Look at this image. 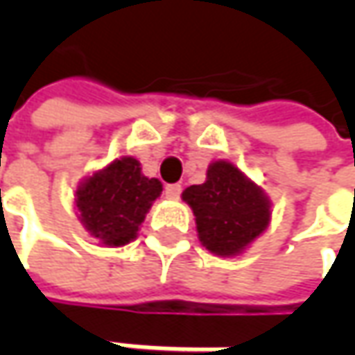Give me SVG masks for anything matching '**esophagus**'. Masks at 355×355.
Returning a JSON list of instances; mask_svg holds the SVG:
<instances>
[{"instance_id":"1","label":"esophagus","mask_w":355,"mask_h":355,"mask_svg":"<svg viewBox=\"0 0 355 355\" xmlns=\"http://www.w3.org/2000/svg\"><path fill=\"white\" fill-rule=\"evenodd\" d=\"M182 193V185L180 184H170L166 185V198L168 199H178Z\"/></svg>"}]
</instances>
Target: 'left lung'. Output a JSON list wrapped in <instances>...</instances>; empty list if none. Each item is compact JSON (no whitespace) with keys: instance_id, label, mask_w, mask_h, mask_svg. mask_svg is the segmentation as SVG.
Listing matches in <instances>:
<instances>
[{"instance_id":"1","label":"left lung","mask_w":355,"mask_h":355,"mask_svg":"<svg viewBox=\"0 0 355 355\" xmlns=\"http://www.w3.org/2000/svg\"><path fill=\"white\" fill-rule=\"evenodd\" d=\"M182 199L196 215L201 245L213 254L235 257L270 223V199L235 164L215 159L207 178L189 185Z\"/></svg>"}]
</instances>
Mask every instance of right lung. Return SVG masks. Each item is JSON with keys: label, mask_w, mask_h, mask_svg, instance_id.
<instances>
[{"label": "right lung", "mask_w": 355, "mask_h": 355, "mask_svg": "<svg viewBox=\"0 0 355 355\" xmlns=\"http://www.w3.org/2000/svg\"><path fill=\"white\" fill-rule=\"evenodd\" d=\"M159 193V180L146 178L136 157L122 156L78 184L75 205L90 237L104 247H124L138 237Z\"/></svg>", "instance_id": "obj_1"}]
</instances>
